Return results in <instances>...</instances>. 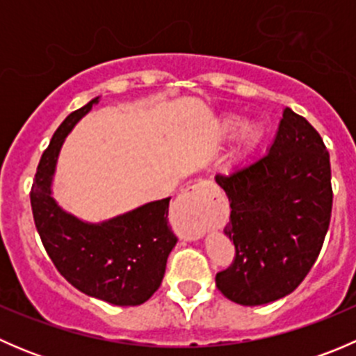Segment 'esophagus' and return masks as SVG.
I'll list each match as a JSON object with an SVG mask.
<instances>
[{
    "instance_id": "1",
    "label": "esophagus",
    "mask_w": 356,
    "mask_h": 356,
    "mask_svg": "<svg viewBox=\"0 0 356 356\" xmlns=\"http://www.w3.org/2000/svg\"><path fill=\"white\" fill-rule=\"evenodd\" d=\"M215 195H218V189L215 188L213 182L207 181V179H201V181L195 182L193 186H189L177 200V208L188 211L189 217L195 222V227L193 231H189L188 238L189 239H200L203 238V222L204 211H207L208 203L213 198Z\"/></svg>"
}]
</instances>
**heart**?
Segmentation results:
<instances>
[{
    "instance_id": "1",
    "label": "heart",
    "mask_w": 356,
    "mask_h": 356,
    "mask_svg": "<svg viewBox=\"0 0 356 356\" xmlns=\"http://www.w3.org/2000/svg\"><path fill=\"white\" fill-rule=\"evenodd\" d=\"M239 134H243L241 139V152L243 155L253 152L257 148L258 143L264 138V127L257 122H251L246 115L241 113H227L220 118L218 122L217 132H215V138L217 141H231V139L238 138Z\"/></svg>"
}]
</instances>
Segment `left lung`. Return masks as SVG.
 Masks as SVG:
<instances>
[{
    "label": "left lung",
    "mask_w": 356,
    "mask_h": 356,
    "mask_svg": "<svg viewBox=\"0 0 356 356\" xmlns=\"http://www.w3.org/2000/svg\"><path fill=\"white\" fill-rule=\"evenodd\" d=\"M215 182L231 201L224 234L236 246L217 288L245 307L288 296L314 267L331 222V163L318 132L284 108L265 155Z\"/></svg>",
    "instance_id": "1"
}]
</instances>
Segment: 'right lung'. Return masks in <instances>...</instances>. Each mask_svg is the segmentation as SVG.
Returning <instances> with one entry per match:
<instances>
[{"label":"right lung","mask_w":356,"mask_h":356,"mask_svg":"<svg viewBox=\"0 0 356 356\" xmlns=\"http://www.w3.org/2000/svg\"><path fill=\"white\" fill-rule=\"evenodd\" d=\"M102 96L72 111L39 160L31 204L41 241L60 274L84 294L117 307H136L161 284L177 238L168 227V201H149L102 222L75 217L53 196L67 136Z\"/></svg>","instance_id":"obj_1"}]
</instances>
